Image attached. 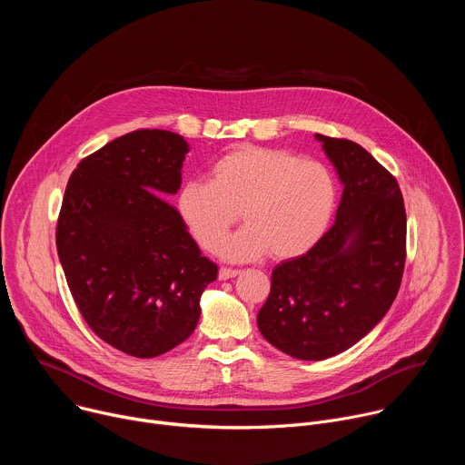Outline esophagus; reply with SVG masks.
I'll return each instance as SVG.
<instances>
[{"label": "esophagus", "instance_id": "esophagus-1", "mask_svg": "<svg viewBox=\"0 0 465 465\" xmlns=\"http://www.w3.org/2000/svg\"><path fill=\"white\" fill-rule=\"evenodd\" d=\"M241 274V271H237V269H226V267H223L221 271H219V280H230V278H235V276H239Z\"/></svg>", "mask_w": 465, "mask_h": 465}]
</instances>
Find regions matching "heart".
<instances>
[{
  "mask_svg": "<svg viewBox=\"0 0 465 465\" xmlns=\"http://www.w3.org/2000/svg\"><path fill=\"white\" fill-rule=\"evenodd\" d=\"M337 183L314 160L282 149L242 145L221 156L210 182L189 180L178 212L206 252H217L241 219L246 226L223 248L232 261L271 253L283 261L305 253L327 230L335 212Z\"/></svg>",
  "mask_w": 465,
  "mask_h": 465,
  "instance_id": "b5f03b06",
  "label": "heart"
}]
</instances>
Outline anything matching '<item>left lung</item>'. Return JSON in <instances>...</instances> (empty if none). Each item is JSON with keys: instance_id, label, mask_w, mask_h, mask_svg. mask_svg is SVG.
I'll return each mask as SVG.
<instances>
[{"instance_id": "left-lung-1", "label": "left lung", "mask_w": 465, "mask_h": 465, "mask_svg": "<svg viewBox=\"0 0 465 465\" xmlns=\"http://www.w3.org/2000/svg\"><path fill=\"white\" fill-rule=\"evenodd\" d=\"M316 140L344 183L335 224L303 255L278 264L257 314L261 335L302 361L339 355L368 335L393 303L407 259L395 176L351 140Z\"/></svg>"}]
</instances>
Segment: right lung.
<instances>
[{
    "label": "right lung",
    "instance_id": "1",
    "mask_svg": "<svg viewBox=\"0 0 465 465\" xmlns=\"http://www.w3.org/2000/svg\"><path fill=\"white\" fill-rule=\"evenodd\" d=\"M187 143L140 128L83 158L56 223V250L79 312L112 348L153 359L183 342L217 280L178 212L151 193H176Z\"/></svg>",
    "mask_w": 465,
    "mask_h": 465
}]
</instances>
